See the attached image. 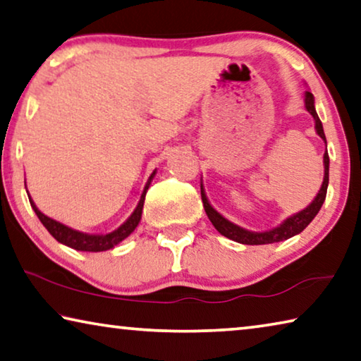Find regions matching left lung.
<instances>
[{"label":"left lung","instance_id":"left-lung-1","mask_svg":"<svg viewBox=\"0 0 361 361\" xmlns=\"http://www.w3.org/2000/svg\"><path fill=\"white\" fill-rule=\"evenodd\" d=\"M305 107L314 118V128H317V133L326 141L322 120H319L317 111H314V99H313V94L310 93V91H307L305 93ZM328 183H329V156H328V151H326L324 152V180H323L322 190H319V192L317 194L314 201L308 205L307 209L299 212V214L289 216V219L286 220L283 225H279L278 228H274V230L265 231V233L247 231V230H244V228L234 225V223H231V221H228L226 219H223L219 212H216L209 204L207 197H205V194L202 191V186H201V196H202L205 214H207L209 220L212 221V225L215 226L216 231L223 234V236H226L228 239H233V241H236V243L259 245V244H271V243L284 241V239H289V238L295 236V234L304 231L305 228L310 225V221L314 219V216H317L319 209H322V205L326 199V191H328Z\"/></svg>","mask_w":361,"mask_h":361}]
</instances>
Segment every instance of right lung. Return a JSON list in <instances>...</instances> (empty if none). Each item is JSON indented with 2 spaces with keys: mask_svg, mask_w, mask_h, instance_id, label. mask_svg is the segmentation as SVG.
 <instances>
[{
  "mask_svg": "<svg viewBox=\"0 0 361 361\" xmlns=\"http://www.w3.org/2000/svg\"><path fill=\"white\" fill-rule=\"evenodd\" d=\"M154 175H156V171H152L149 180H147V185L145 188V191H142V194H141L138 207L135 209V212L131 214L130 219L125 221L122 226L117 228L116 231H112L109 234H87V233H80V231L72 230V228L62 225V223L49 219V216L42 214V212L37 209V205L33 204L30 196H28V199H30L32 209L35 210V214L39 219V221L43 223V226L47 228L51 236H53L56 241H59L61 244H66V245H68V247H72L75 250H85V252H101V250L112 249L114 245H117L120 241H123V239L130 236V234L135 231V228L138 226V223L141 220V214H142V205H145L146 191L151 185V180L154 178Z\"/></svg>",
  "mask_w": 361,
  "mask_h": 361,
  "instance_id": "1",
  "label": "right lung"
}]
</instances>
